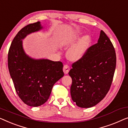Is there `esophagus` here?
Listing matches in <instances>:
<instances>
[{"label": "esophagus", "mask_w": 128, "mask_h": 128, "mask_svg": "<svg viewBox=\"0 0 128 128\" xmlns=\"http://www.w3.org/2000/svg\"><path fill=\"white\" fill-rule=\"evenodd\" d=\"M70 70V66H68V65H64V67H63V71L65 74H67L68 73V72Z\"/></svg>", "instance_id": "34e87169"}]
</instances>
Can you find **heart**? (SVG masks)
<instances>
[{
	"label": "heart",
	"instance_id": "1",
	"mask_svg": "<svg viewBox=\"0 0 128 128\" xmlns=\"http://www.w3.org/2000/svg\"><path fill=\"white\" fill-rule=\"evenodd\" d=\"M90 41V38L89 35H85L76 44L68 50L67 52L68 59L72 62L80 60L84 56L89 48Z\"/></svg>",
	"mask_w": 128,
	"mask_h": 128
}]
</instances>
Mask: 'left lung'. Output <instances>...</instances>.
<instances>
[{
    "mask_svg": "<svg viewBox=\"0 0 128 128\" xmlns=\"http://www.w3.org/2000/svg\"><path fill=\"white\" fill-rule=\"evenodd\" d=\"M71 95L78 107L96 106L110 89L116 67V54L110 39L101 30L96 44L88 48L80 60L74 62Z\"/></svg>",
    "mask_w": 128,
    "mask_h": 128,
    "instance_id": "1",
    "label": "left lung"
}]
</instances>
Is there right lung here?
<instances>
[{
  "instance_id": "right-lung-1",
  "label": "right lung",
  "mask_w": 128,
  "mask_h": 128,
  "mask_svg": "<svg viewBox=\"0 0 128 128\" xmlns=\"http://www.w3.org/2000/svg\"><path fill=\"white\" fill-rule=\"evenodd\" d=\"M40 21L28 24L14 37L8 53V67L19 98L26 105L38 107L48 99L52 88L64 76L61 62L34 59L25 53L22 39L42 30Z\"/></svg>"
}]
</instances>
